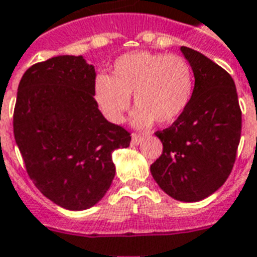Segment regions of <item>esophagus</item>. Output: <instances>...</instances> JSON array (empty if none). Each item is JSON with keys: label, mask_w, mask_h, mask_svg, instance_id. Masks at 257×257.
Returning <instances> with one entry per match:
<instances>
[{"label": "esophagus", "mask_w": 257, "mask_h": 257, "mask_svg": "<svg viewBox=\"0 0 257 257\" xmlns=\"http://www.w3.org/2000/svg\"><path fill=\"white\" fill-rule=\"evenodd\" d=\"M143 141V137L140 136V134H136V133H133L132 134V144L134 145H138V144Z\"/></svg>", "instance_id": "obj_1"}]
</instances>
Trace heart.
Wrapping results in <instances>:
<instances>
[{
	"mask_svg": "<svg viewBox=\"0 0 257 257\" xmlns=\"http://www.w3.org/2000/svg\"><path fill=\"white\" fill-rule=\"evenodd\" d=\"M194 91V74L188 61L180 55L137 51L114 61L110 77L96 76L94 98L105 117L121 123L132 105L137 125L170 124L184 113Z\"/></svg>",
	"mask_w": 257,
	"mask_h": 257,
	"instance_id": "heart-1",
	"label": "heart"
}]
</instances>
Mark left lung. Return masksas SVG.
<instances>
[{"mask_svg":"<svg viewBox=\"0 0 257 257\" xmlns=\"http://www.w3.org/2000/svg\"><path fill=\"white\" fill-rule=\"evenodd\" d=\"M195 87L184 113L155 134L163 152L151 165L162 190L174 199L198 202L225 183L235 163L242 113L234 80L201 52L181 47Z\"/></svg>","mask_w":257,"mask_h":257,"instance_id":"left-lung-1","label":"left lung"}]
</instances>
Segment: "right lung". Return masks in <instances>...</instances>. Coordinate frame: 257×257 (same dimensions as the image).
Listing matches in <instances>:
<instances>
[{"instance_id":"right-lung-1","label":"right lung","mask_w":257,"mask_h":257,"mask_svg":"<svg viewBox=\"0 0 257 257\" xmlns=\"http://www.w3.org/2000/svg\"><path fill=\"white\" fill-rule=\"evenodd\" d=\"M95 69L83 56L62 55L29 67L14 110V134L29 177L69 210L101 201L114 177L112 152L130 133L103 117L94 98Z\"/></svg>"}]
</instances>
